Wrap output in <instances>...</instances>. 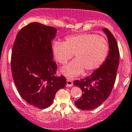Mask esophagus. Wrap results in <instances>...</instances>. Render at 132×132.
<instances>
[{"mask_svg":"<svg viewBox=\"0 0 132 132\" xmlns=\"http://www.w3.org/2000/svg\"><path fill=\"white\" fill-rule=\"evenodd\" d=\"M73 84L72 80H71V79H70V78L67 79V82H66V87H71V86H73Z\"/></svg>","mask_w":132,"mask_h":132,"instance_id":"34e87169","label":"esophagus"}]
</instances>
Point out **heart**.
I'll list each match as a JSON object with an SVG mask.
<instances>
[{"mask_svg": "<svg viewBox=\"0 0 132 132\" xmlns=\"http://www.w3.org/2000/svg\"><path fill=\"white\" fill-rule=\"evenodd\" d=\"M52 50L55 60L65 64L74 55L75 60L62 68L66 77L88 75L99 68L106 60L109 44L103 37L90 33L70 36L63 42H54Z\"/></svg>", "mask_w": 132, "mask_h": 132, "instance_id": "heart-1", "label": "heart"}]
</instances>
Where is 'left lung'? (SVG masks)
Instances as JSON below:
<instances>
[{"mask_svg":"<svg viewBox=\"0 0 132 132\" xmlns=\"http://www.w3.org/2000/svg\"><path fill=\"white\" fill-rule=\"evenodd\" d=\"M107 37L109 52L103 64L91 76L74 81L81 89L82 95L75 104L82 110H93L102 105L111 93L116 78L119 61V51L113 34L106 28L102 29Z\"/></svg>","mask_w":132,"mask_h":132,"instance_id":"8db88e82","label":"left lung"}]
</instances>
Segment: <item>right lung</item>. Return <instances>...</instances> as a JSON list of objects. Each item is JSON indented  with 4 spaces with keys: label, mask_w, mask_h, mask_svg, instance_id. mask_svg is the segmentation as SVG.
<instances>
[{
    "label": "right lung",
    "mask_w": 132,
    "mask_h": 132,
    "mask_svg": "<svg viewBox=\"0 0 132 132\" xmlns=\"http://www.w3.org/2000/svg\"><path fill=\"white\" fill-rule=\"evenodd\" d=\"M56 34L53 27L32 22L18 32L13 46L11 71L17 90L25 102L39 109L51 105L66 84L64 77L55 75L52 40Z\"/></svg>",
    "instance_id": "right-lung-1"
}]
</instances>
